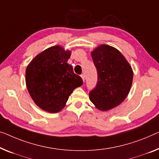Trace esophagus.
<instances>
[{
  "label": "esophagus",
  "mask_w": 159,
  "mask_h": 159,
  "mask_svg": "<svg viewBox=\"0 0 159 159\" xmlns=\"http://www.w3.org/2000/svg\"><path fill=\"white\" fill-rule=\"evenodd\" d=\"M80 76H81L82 79H83V80H84V82L85 81V75L84 74H81V75H80Z\"/></svg>",
  "instance_id": "1"
}]
</instances>
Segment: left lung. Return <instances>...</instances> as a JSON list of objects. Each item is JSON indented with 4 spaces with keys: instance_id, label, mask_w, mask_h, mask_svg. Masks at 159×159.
Listing matches in <instances>:
<instances>
[{
    "instance_id": "obj_1",
    "label": "left lung",
    "mask_w": 159,
    "mask_h": 159,
    "mask_svg": "<svg viewBox=\"0 0 159 159\" xmlns=\"http://www.w3.org/2000/svg\"><path fill=\"white\" fill-rule=\"evenodd\" d=\"M98 82L89 98L96 108L106 111L121 103L131 89L134 73L124 56L108 45H101L91 52Z\"/></svg>"
}]
</instances>
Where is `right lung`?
<instances>
[{
	"mask_svg": "<svg viewBox=\"0 0 159 159\" xmlns=\"http://www.w3.org/2000/svg\"><path fill=\"white\" fill-rule=\"evenodd\" d=\"M70 51L60 46H52L37 55L28 65L25 84L35 103L49 113L65 107L68 97L83 80L73 73L67 61Z\"/></svg>",
	"mask_w": 159,
	"mask_h": 159,
	"instance_id": "right-lung-1",
	"label": "right lung"
}]
</instances>
